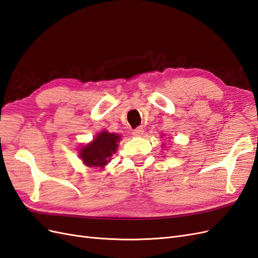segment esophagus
<instances>
[{"label":"esophagus","mask_w":258,"mask_h":258,"mask_svg":"<svg viewBox=\"0 0 258 258\" xmlns=\"http://www.w3.org/2000/svg\"><path fill=\"white\" fill-rule=\"evenodd\" d=\"M143 134H144V127L143 126H139V127L135 128L134 132H133L134 136H142Z\"/></svg>","instance_id":"1"}]
</instances>
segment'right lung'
Segmentation results:
<instances>
[{"label":"right lung","mask_w":258,"mask_h":258,"mask_svg":"<svg viewBox=\"0 0 258 258\" xmlns=\"http://www.w3.org/2000/svg\"><path fill=\"white\" fill-rule=\"evenodd\" d=\"M120 135L109 133L107 131L100 132L92 143L80 149L79 157L88 167L104 168L111 160L112 154L116 152L119 146L117 143H120Z\"/></svg>","instance_id":"obj_1"}]
</instances>
